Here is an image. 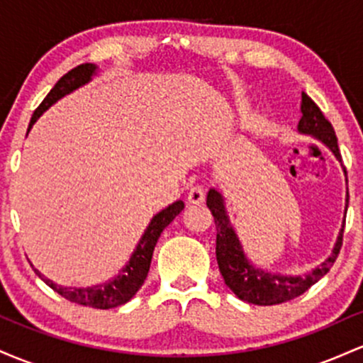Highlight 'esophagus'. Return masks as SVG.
I'll use <instances>...</instances> for the list:
<instances>
[{"label": "esophagus", "instance_id": "34e87169", "mask_svg": "<svg viewBox=\"0 0 363 363\" xmlns=\"http://www.w3.org/2000/svg\"><path fill=\"white\" fill-rule=\"evenodd\" d=\"M203 199H206V192H203L202 186H192L189 192V203H202Z\"/></svg>", "mask_w": 363, "mask_h": 363}]
</instances>
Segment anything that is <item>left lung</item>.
<instances>
[{
	"mask_svg": "<svg viewBox=\"0 0 363 363\" xmlns=\"http://www.w3.org/2000/svg\"><path fill=\"white\" fill-rule=\"evenodd\" d=\"M302 118L298 121V132L303 135H312L335 154L337 161H341L340 149H337V138L333 125L325 120L323 111L319 109L307 94L302 92ZM345 171V168H343ZM346 174V171H345ZM207 207L214 216L216 230V259H218L219 272L225 278L226 286L238 296L240 300L254 305H276L284 303L288 300L296 298L305 293L312 284L328 274L333 264L340 254L341 245H343V231L345 221L341 226L340 235L333 248V254L315 267L312 272L305 276H286V274H274V272L264 271L260 267H255L250 260L247 259L243 252L242 243L236 236L233 226L230 223L225 199L221 192L216 189H211L207 194ZM346 207H348V192H346Z\"/></svg>",
	"mask_w": 363,
	"mask_h": 363,
	"instance_id": "1",
	"label": "left lung"
}]
</instances>
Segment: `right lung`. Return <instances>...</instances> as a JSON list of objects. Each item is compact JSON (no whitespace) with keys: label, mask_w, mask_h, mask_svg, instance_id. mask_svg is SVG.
Returning a JSON list of instances; mask_svg holds the SVG:
<instances>
[{"label":"right lung","mask_w":363,"mask_h":363,"mask_svg":"<svg viewBox=\"0 0 363 363\" xmlns=\"http://www.w3.org/2000/svg\"><path fill=\"white\" fill-rule=\"evenodd\" d=\"M96 70L97 67L94 63H82L68 73H65L58 82L55 84V87L51 89L50 94L44 97V101L39 104V108L34 111V115L30 118V123H28L27 133L30 132L32 125L38 121V118L43 115L46 109H50L56 101H60L61 97H65L67 94L77 91L79 87H82V85L91 82L92 77L96 75ZM183 207H185L183 201H177L150 219L147 230H145L144 235H142L140 242H138L135 250H133L132 257H130L127 266L120 271V274H118L116 278L109 279L108 283L96 284V286H87V288H70V286H60V284L52 283L51 279L44 278L38 269H34L35 274H38L39 278L48 284V286L52 288L56 293H60L63 298L70 300L72 303L85 305V307H92V308H103V311H106V308L120 307V305L127 303L128 300H132V296L138 291V288L144 284L150 267V260H152L154 247H156L162 230H164V228L182 213Z\"/></svg>","instance_id":"obj_1"}]
</instances>
